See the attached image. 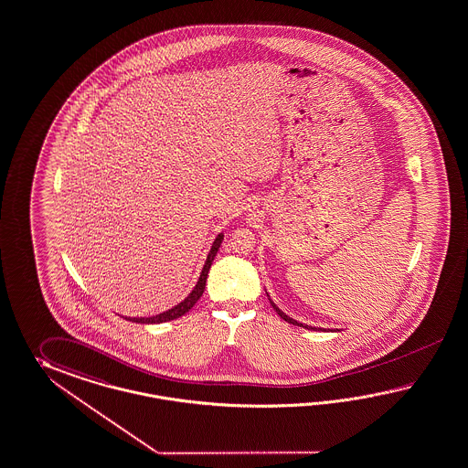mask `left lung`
<instances>
[{"instance_id":"1","label":"left lung","mask_w":468,"mask_h":468,"mask_svg":"<svg viewBox=\"0 0 468 468\" xmlns=\"http://www.w3.org/2000/svg\"><path fill=\"white\" fill-rule=\"evenodd\" d=\"M269 301H271V304H272V308L275 309V313H277V314H279V316H281V318L284 319V321H287V323H291V324H296V326H301V328H306V330H313V331L321 330V328H314V326H308V324H303V323H299V321H296V319L289 318V316H287V314H285V313H282V311H281V309H279V308H277V306H275L274 301H272V299H271V297H269Z\"/></svg>"}]
</instances>
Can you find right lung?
<instances>
[{"label": "right lung", "mask_w": 468, "mask_h": 468, "mask_svg": "<svg viewBox=\"0 0 468 468\" xmlns=\"http://www.w3.org/2000/svg\"><path fill=\"white\" fill-rule=\"evenodd\" d=\"M221 241H223V233H219L215 241H213V245H211V250L207 253V257H206L205 267H203V271H201V275H199V279H197V282L194 285L193 291H191V294L186 297L184 301H181L177 306H174V308L169 309V311H164V313H160V314H155V316H150V318H125L130 319V321H135V323H145V324H155V323H165V321H172V319L181 318L183 314H186L189 309L193 308L194 304L197 303V299L203 296V292H205V285L206 279H207V272H209V269H211V263L215 261V257H217L218 250H219V245H221Z\"/></svg>", "instance_id": "1"}]
</instances>
